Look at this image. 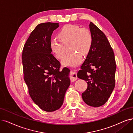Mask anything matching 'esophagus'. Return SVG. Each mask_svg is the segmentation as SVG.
I'll return each mask as SVG.
<instances>
[{
	"label": "esophagus",
	"instance_id": "esophagus-1",
	"mask_svg": "<svg viewBox=\"0 0 133 133\" xmlns=\"http://www.w3.org/2000/svg\"><path fill=\"white\" fill-rule=\"evenodd\" d=\"M70 79L72 82L76 81L77 79V73L75 71H72L70 73Z\"/></svg>",
	"mask_w": 133,
	"mask_h": 133
}]
</instances>
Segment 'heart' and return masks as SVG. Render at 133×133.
I'll use <instances>...</instances> for the list:
<instances>
[{
    "instance_id": "1",
    "label": "heart",
    "mask_w": 133,
    "mask_h": 133,
    "mask_svg": "<svg viewBox=\"0 0 133 133\" xmlns=\"http://www.w3.org/2000/svg\"><path fill=\"white\" fill-rule=\"evenodd\" d=\"M61 39L54 38L50 42V48L57 58H62L65 54L63 43L71 41L70 51H73L63 57L62 64L66 66H76L80 64L82 55L89 52L92 43V36L90 32L85 28H81L75 24H66L58 33Z\"/></svg>"
}]
</instances>
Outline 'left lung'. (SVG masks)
Returning <instances> with one entry per match:
<instances>
[{"mask_svg": "<svg viewBox=\"0 0 133 133\" xmlns=\"http://www.w3.org/2000/svg\"><path fill=\"white\" fill-rule=\"evenodd\" d=\"M89 29L91 46L77 76L88 84L82 94L83 101L88 105L97 107L105 104L114 89L116 64L105 34L91 22Z\"/></svg>", "mask_w": 133, "mask_h": 133, "instance_id": "left-lung-1", "label": "left lung"}]
</instances>
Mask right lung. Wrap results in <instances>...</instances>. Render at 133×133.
I'll list each match as a JSON object with an SVG mask.
<instances>
[{
  "label": "right lung",
  "mask_w": 133,
  "mask_h": 133,
  "mask_svg": "<svg viewBox=\"0 0 133 133\" xmlns=\"http://www.w3.org/2000/svg\"><path fill=\"white\" fill-rule=\"evenodd\" d=\"M58 23L39 24L31 32L22 51L24 74L29 95L41 109L53 112L63 104L70 85V70H60V63L51 54V36Z\"/></svg>",
  "instance_id": "right-lung-1"
}]
</instances>
